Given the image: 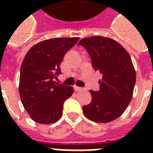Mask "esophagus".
Wrapping results in <instances>:
<instances>
[{
	"instance_id": "1",
	"label": "esophagus",
	"mask_w": 153,
	"mask_h": 153,
	"mask_svg": "<svg viewBox=\"0 0 153 153\" xmlns=\"http://www.w3.org/2000/svg\"><path fill=\"white\" fill-rule=\"evenodd\" d=\"M74 90H75L76 92H79V91H82V90H83V88H80V87H77V86L74 87Z\"/></svg>"
}]
</instances>
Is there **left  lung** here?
<instances>
[{
	"label": "left lung",
	"instance_id": "1",
	"mask_svg": "<svg viewBox=\"0 0 153 153\" xmlns=\"http://www.w3.org/2000/svg\"><path fill=\"white\" fill-rule=\"evenodd\" d=\"M78 45L87 50L94 70L102 74L99 90L90 91L93 98L83 106V113L93 121H112L124 113L132 99L136 74L130 56L109 38H85Z\"/></svg>",
	"mask_w": 153,
	"mask_h": 153
}]
</instances>
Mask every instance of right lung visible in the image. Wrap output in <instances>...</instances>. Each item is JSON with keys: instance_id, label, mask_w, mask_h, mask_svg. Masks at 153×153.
<instances>
[{"instance_id": "add662e5", "label": "right lung", "mask_w": 153, "mask_h": 153, "mask_svg": "<svg viewBox=\"0 0 153 153\" xmlns=\"http://www.w3.org/2000/svg\"><path fill=\"white\" fill-rule=\"evenodd\" d=\"M79 38H60L38 42L26 54L20 68L19 95L23 106L35 122L51 124L61 117L65 101L73 88L55 80L60 65Z\"/></svg>"}]
</instances>
